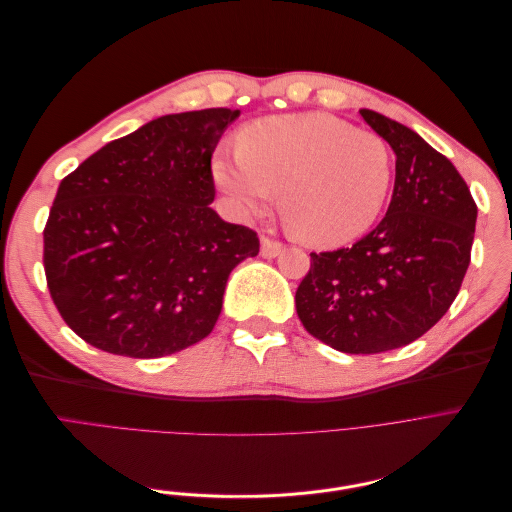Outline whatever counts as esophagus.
I'll list each match as a JSON object with an SVG mask.
<instances>
[{
  "label": "esophagus",
  "mask_w": 512,
  "mask_h": 512,
  "mask_svg": "<svg viewBox=\"0 0 512 512\" xmlns=\"http://www.w3.org/2000/svg\"><path fill=\"white\" fill-rule=\"evenodd\" d=\"M282 252H284V243L273 241L269 237L260 239V254L265 258H275V256H280Z\"/></svg>",
  "instance_id": "esophagus-1"
}]
</instances>
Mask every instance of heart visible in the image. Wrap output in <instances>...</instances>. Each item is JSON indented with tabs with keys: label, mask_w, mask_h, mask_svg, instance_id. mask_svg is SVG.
<instances>
[{
	"label": "heart",
	"mask_w": 512,
	"mask_h": 512,
	"mask_svg": "<svg viewBox=\"0 0 512 512\" xmlns=\"http://www.w3.org/2000/svg\"><path fill=\"white\" fill-rule=\"evenodd\" d=\"M213 177L239 211L265 209L280 192L294 237L320 247L367 232L393 181L391 149L374 132L324 113L277 115L241 132L235 153H218Z\"/></svg>",
	"instance_id": "heart-1"
}]
</instances>
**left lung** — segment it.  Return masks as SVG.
<instances>
[{
    "label": "left lung",
    "instance_id": "left-lung-1",
    "mask_svg": "<svg viewBox=\"0 0 512 512\" xmlns=\"http://www.w3.org/2000/svg\"><path fill=\"white\" fill-rule=\"evenodd\" d=\"M359 113L395 151L389 211L352 247L309 254L294 303L320 342L378 354L412 344L448 312L470 265L478 209L451 160L414 130Z\"/></svg>",
    "mask_w": 512,
    "mask_h": 512
}]
</instances>
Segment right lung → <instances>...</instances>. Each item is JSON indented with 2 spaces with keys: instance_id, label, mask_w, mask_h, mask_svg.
I'll list each match as a JSON object with an SVG mask.
<instances>
[{
  "instance_id": "right-lung-1",
  "label": "right lung",
  "mask_w": 512,
  "mask_h": 512,
  "mask_svg": "<svg viewBox=\"0 0 512 512\" xmlns=\"http://www.w3.org/2000/svg\"><path fill=\"white\" fill-rule=\"evenodd\" d=\"M237 117L230 108L158 117L59 183L44 273L87 344L158 359L213 331L230 271L260 247L252 228L211 209V156Z\"/></svg>"
}]
</instances>
